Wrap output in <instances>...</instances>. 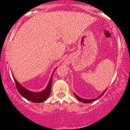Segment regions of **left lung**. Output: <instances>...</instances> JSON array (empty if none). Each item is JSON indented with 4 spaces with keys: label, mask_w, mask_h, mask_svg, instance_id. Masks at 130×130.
I'll use <instances>...</instances> for the list:
<instances>
[{
    "label": "left lung",
    "mask_w": 130,
    "mask_h": 130,
    "mask_svg": "<svg viewBox=\"0 0 130 130\" xmlns=\"http://www.w3.org/2000/svg\"><path fill=\"white\" fill-rule=\"evenodd\" d=\"M106 90L105 91L103 92V93H102V94H101V96H100V97H98V98H100L101 97V96H103V95L104 94V93H105ZM75 96H76V97L77 98V100H78L79 101H81V102H83V103H91V102H93V101H94L95 100H96V99H93V100H86V99H83V98H81L79 97V96H77V95H76V94H75Z\"/></svg>",
    "instance_id": "left-lung-1"
}]
</instances>
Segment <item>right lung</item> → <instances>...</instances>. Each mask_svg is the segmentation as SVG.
Instances as JSON below:
<instances>
[{
    "mask_svg": "<svg viewBox=\"0 0 130 130\" xmlns=\"http://www.w3.org/2000/svg\"><path fill=\"white\" fill-rule=\"evenodd\" d=\"M52 75L50 79L49 83H48L47 86L44 91L39 92V93H34L28 91L27 89H25L22 86L14 77L15 84L17 88V91L21 96H23L25 99H27L29 101H32L33 103H41L46 100V99L49 97V94L51 93V85H52Z\"/></svg>",
    "mask_w": 130,
    "mask_h": 130,
    "instance_id": "1",
    "label": "right lung"
}]
</instances>
